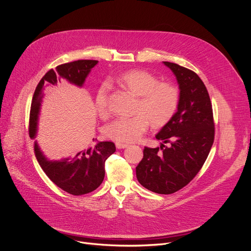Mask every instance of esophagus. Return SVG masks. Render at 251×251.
Listing matches in <instances>:
<instances>
[{"mask_svg": "<svg viewBox=\"0 0 251 251\" xmlns=\"http://www.w3.org/2000/svg\"><path fill=\"white\" fill-rule=\"evenodd\" d=\"M129 145L128 144H125V143H120V142H116V147L118 149H124V148H127Z\"/></svg>", "mask_w": 251, "mask_h": 251, "instance_id": "esophagus-1", "label": "esophagus"}]
</instances>
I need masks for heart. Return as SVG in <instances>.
<instances>
[{
	"label": "heart",
	"instance_id": "1",
	"mask_svg": "<svg viewBox=\"0 0 251 251\" xmlns=\"http://www.w3.org/2000/svg\"><path fill=\"white\" fill-rule=\"evenodd\" d=\"M116 81L120 87L139 99L135 116L118 118L105 128L110 139L120 143L136 142L148 130L150 121L154 127L160 128L174 117L180 102L179 90L174 84L160 82L155 75L139 69L121 74ZM95 105L100 116L108 113L106 85H102L97 91Z\"/></svg>",
	"mask_w": 251,
	"mask_h": 251
}]
</instances>
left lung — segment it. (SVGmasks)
<instances>
[{
    "label": "left lung",
    "instance_id": "8db88e82",
    "mask_svg": "<svg viewBox=\"0 0 251 251\" xmlns=\"http://www.w3.org/2000/svg\"><path fill=\"white\" fill-rule=\"evenodd\" d=\"M163 63L175 75L180 90L176 114L156 135L171 146L145 147L136 176L148 190L171 194L186 186L203 166L214 141V122L208 91L199 76L175 63Z\"/></svg>",
    "mask_w": 251,
    "mask_h": 251
}]
</instances>
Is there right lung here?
Wrapping results in <instances>:
<instances>
[{
	"label": "right lung",
	"instance_id": "add662e5",
	"mask_svg": "<svg viewBox=\"0 0 251 251\" xmlns=\"http://www.w3.org/2000/svg\"><path fill=\"white\" fill-rule=\"evenodd\" d=\"M98 64L96 60H78L62 64L51 69L39 82L32 99L30 111L29 135L35 139L38 132V122L44 90L46 86L55 87L62 79L78 87H82L89 73ZM94 140V139H93ZM34 151L37 160L54 183L72 195H83L94 191L103 182L105 176V161L116 151L113 142H97L88 149L76 152L72 157L62 160H49L35 141Z\"/></svg>",
	"mask_w": 251,
	"mask_h": 251
}]
</instances>
